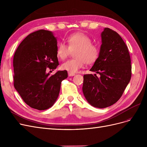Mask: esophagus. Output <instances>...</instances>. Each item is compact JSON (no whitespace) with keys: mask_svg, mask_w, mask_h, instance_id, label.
I'll return each instance as SVG.
<instances>
[{"mask_svg":"<svg viewBox=\"0 0 147 147\" xmlns=\"http://www.w3.org/2000/svg\"><path fill=\"white\" fill-rule=\"evenodd\" d=\"M68 74H69V77H72V76H74V75H75L74 73H70V72H69V73H68Z\"/></svg>","mask_w":147,"mask_h":147,"instance_id":"obj_1","label":"esophagus"}]
</instances>
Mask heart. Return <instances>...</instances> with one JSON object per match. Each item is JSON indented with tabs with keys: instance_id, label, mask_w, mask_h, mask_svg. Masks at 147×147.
<instances>
[{
	"instance_id": "1",
	"label": "heart",
	"mask_w": 147,
	"mask_h": 147,
	"mask_svg": "<svg viewBox=\"0 0 147 147\" xmlns=\"http://www.w3.org/2000/svg\"><path fill=\"white\" fill-rule=\"evenodd\" d=\"M91 38L86 34L77 32L70 34L67 38V45L64 43H58L56 55L59 59L64 60L71 51H74L75 58L64 62L61 65V69L75 73L83 68L84 65L94 64L98 59L100 49L96 44L92 43Z\"/></svg>"
}]
</instances>
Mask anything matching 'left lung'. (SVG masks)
<instances>
[{
  "instance_id": "1",
  "label": "left lung",
  "mask_w": 147,
  "mask_h": 147,
  "mask_svg": "<svg viewBox=\"0 0 147 147\" xmlns=\"http://www.w3.org/2000/svg\"><path fill=\"white\" fill-rule=\"evenodd\" d=\"M101 37L99 57L90 70L100 76L84 75L82 90L92 106L103 109L121 97L130 82L132 67L128 48L117 32L107 28Z\"/></svg>"
}]
</instances>
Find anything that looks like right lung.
Listing matches in <instances>:
<instances>
[{"instance_id":"add662e5","label":"right lung","mask_w":147,"mask_h":147,"mask_svg":"<svg viewBox=\"0 0 147 147\" xmlns=\"http://www.w3.org/2000/svg\"><path fill=\"white\" fill-rule=\"evenodd\" d=\"M57 40L50 31L30 33L16 49L13 57V84L25 103L38 110H47L59 96L61 84L68 77L66 70L47 73L59 65Z\"/></svg>"}]
</instances>
